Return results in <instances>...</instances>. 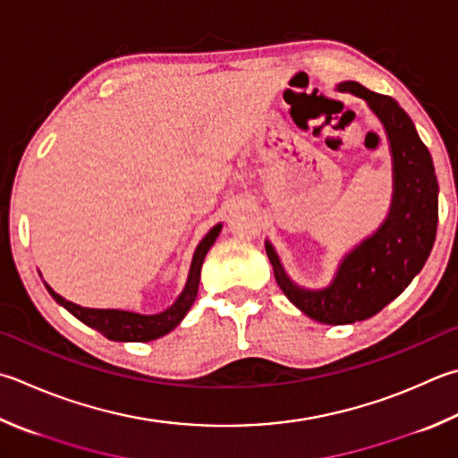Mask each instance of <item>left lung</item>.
<instances>
[{"label":"left lung","mask_w":458,"mask_h":458,"mask_svg":"<svg viewBox=\"0 0 458 458\" xmlns=\"http://www.w3.org/2000/svg\"><path fill=\"white\" fill-rule=\"evenodd\" d=\"M336 91L365 99L385 129L393 159L389 213L377 231L343 255L323 289L293 281L271 241H265V251L284 297L301 313L325 325H349L377 315L425 267L437 235L438 183L433 157L399 103L357 81H343Z\"/></svg>","instance_id":"8db88e82"}]
</instances>
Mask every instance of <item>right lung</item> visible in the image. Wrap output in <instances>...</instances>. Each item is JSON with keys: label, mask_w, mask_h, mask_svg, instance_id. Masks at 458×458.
Returning <instances> with one entry per match:
<instances>
[{"label": "right lung", "mask_w": 458, "mask_h": 458, "mask_svg": "<svg viewBox=\"0 0 458 458\" xmlns=\"http://www.w3.org/2000/svg\"><path fill=\"white\" fill-rule=\"evenodd\" d=\"M223 223H217V225L211 227V231L201 239V243L197 245L193 259H191V267H189V275H187V283L183 291L179 293V297L175 299V303L167 307L165 310L155 315H141V313H133V310H122V309H89V307H81L75 305L72 301L64 299L62 295L49 287L46 283V287L49 291V295L54 297L59 305L67 309L75 318H80L81 323H85L91 329L99 331L103 336H107L109 341H122V343H148L153 339H159V336L167 335L169 331H174L175 327L183 321L185 315L191 309L193 301L197 297V291H199V279H201V267L205 261V255L209 249L213 247L215 239L219 237Z\"/></svg>", "instance_id": "1"}]
</instances>
